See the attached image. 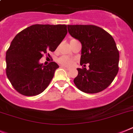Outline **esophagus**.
<instances>
[{"label":"esophagus","mask_w":133,"mask_h":133,"mask_svg":"<svg viewBox=\"0 0 133 133\" xmlns=\"http://www.w3.org/2000/svg\"><path fill=\"white\" fill-rule=\"evenodd\" d=\"M62 68H64V69H65V70H70V68H68V67H66V66H65V65H62Z\"/></svg>","instance_id":"obj_1"}]
</instances>
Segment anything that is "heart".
Wrapping results in <instances>:
<instances>
[{
	"mask_svg": "<svg viewBox=\"0 0 133 133\" xmlns=\"http://www.w3.org/2000/svg\"><path fill=\"white\" fill-rule=\"evenodd\" d=\"M72 40H75V39H72ZM58 62L60 64L65 65V66H71L74 64L73 60L70 57L65 56V55H63L62 57H60L58 59Z\"/></svg>",
	"mask_w": 133,
	"mask_h": 133,
	"instance_id": "b5f03b06",
	"label": "heart"
}]
</instances>
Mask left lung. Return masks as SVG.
<instances>
[{
  "mask_svg": "<svg viewBox=\"0 0 133 133\" xmlns=\"http://www.w3.org/2000/svg\"><path fill=\"white\" fill-rule=\"evenodd\" d=\"M68 32L82 43L80 65L74 82L79 90L94 94L110 85L118 71L119 52L112 37L103 29L92 25H68ZM85 66V65H84Z\"/></svg>",
  "mask_w": 133,
  "mask_h": 133,
  "instance_id": "1",
  "label": "left lung"
}]
</instances>
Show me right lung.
Returning <instances> with one entry per match:
<instances>
[{
	"label": "right lung",
	"mask_w": 133,
	"mask_h": 133,
	"mask_svg": "<svg viewBox=\"0 0 133 133\" xmlns=\"http://www.w3.org/2000/svg\"><path fill=\"white\" fill-rule=\"evenodd\" d=\"M67 33L65 25L37 24L15 37L6 54V73L18 93L33 96L47 88L59 65L54 62L43 65L39 59L47 51H54Z\"/></svg>",
	"instance_id": "obj_1"
}]
</instances>
